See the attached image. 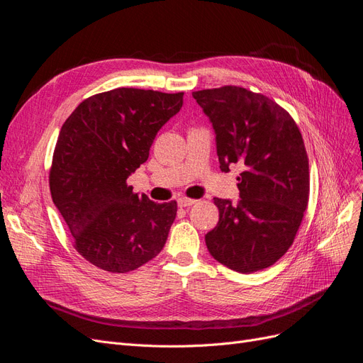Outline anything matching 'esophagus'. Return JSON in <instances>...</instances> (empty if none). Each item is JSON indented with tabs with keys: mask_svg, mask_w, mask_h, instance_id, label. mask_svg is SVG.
I'll use <instances>...</instances> for the list:
<instances>
[{
	"mask_svg": "<svg viewBox=\"0 0 363 363\" xmlns=\"http://www.w3.org/2000/svg\"><path fill=\"white\" fill-rule=\"evenodd\" d=\"M179 206L180 207H188V206H192L194 203H196V200H192V199H186V196H182V199L177 200Z\"/></svg>",
	"mask_w": 363,
	"mask_h": 363,
	"instance_id": "obj_1",
	"label": "esophagus"
}]
</instances>
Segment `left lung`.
Instances as JSON below:
<instances>
[{
    "label": "left lung",
    "mask_w": 363,
    "mask_h": 363,
    "mask_svg": "<svg viewBox=\"0 0 363 363\" xmlns=\"http://www.w3.org/2000/svg\"><path fill=\"white\" fill-rule=\"evenodd\" d=\"M216 133L221 171L239 163L238 204L215 199L212 257L238 272L274 265L292 245L309 203V159L294 118L267 95L240 86L192 92Z\"/></svg>",
    "instance_id": "obj_1"
}]
</instances>
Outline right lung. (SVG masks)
I'll return each instance as SVG.
<instances>
[{
    "label": "right lung",
    "instance_id": "1",
    "mask_svg": "<svg viewBox=\"0 0 363 363\" xmlns=\"http://www.w3.org/2000/svg\"><path fill=\"white\" fill-rule=\"evenodd\" d=\"M182 106L183 92L118 87L86 98L63 123L50 191L74 248L96 268L130 272L167 242L177 201H151L127 179L147 162L157 131Z\"/></svg>",
    "mask_w": 363,
    "mask_h": 363
}]
</instances>
